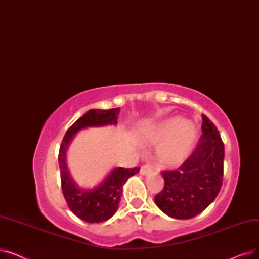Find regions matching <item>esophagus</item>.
<instances>
[{
  "mask_svg": "<svg viewBox=\"0 0 259 259\" xmlns=\"http://www.w3.org/2000/svg\"><path fill=\"white\" fill-rule=\"evenodd\" d=\"M152 171H153V169L150 165H145V166H142V168H141V174H143V175L150 174Z\"/></svg>",
  "mask_w": 259,
  "mask_h": 259,
  "instance_id": "esophagus-1",
  "label": "esophagus"
}]
</instances>
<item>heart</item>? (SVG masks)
<instances>
[{
    "label": "heart",
    "mask_w": 259,
    "mask_h": 259,
    "mask_svg": "<svg viewBox=\"0 0 259 259\" xmlns=\"http://www.w3.org/2000/svg\"><path fill=\"white\" fill-rule=\"evenodd\" d=\"M195 140V130L188 121L172 117L158 125L151 133L152 143H164L159 148V158L167 166L182 162Z\"/></svg>",
    "instance_id": "obj_1"
}]
</instances>
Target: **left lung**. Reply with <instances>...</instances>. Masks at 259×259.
Masks as SVG:
<instances>
[{
    "label": "left lung",
    "instance_id": "8db88e82",
    "mask_svg": "<svg viewBox=\"0 0 259 259\" xmlns=\"http://www.w3.org/2000/svg\"><path fill=\"white\" fill-rule=\"evenodd\" d=\"M201 116L202 134L194 151L178 170L162 172L165 186L154 197L157 207L173 219L189 220L201 213L223 185L225 146L216 126Z\"/></svg>",
    "mask_w": 259,
    "mask_h": 259
}]
</instances>
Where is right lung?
<instances>
[{
  "label": "right lung",
  "mask_w": 259,
  "mask_h": 259,
  "mask_svg": "<svg viewBox=\"0 0 259 259\" xmlns=\"http://www.w3.org/2000/svg\"><path fill=\"white\" fill-rule=\"evenodd\" d=\"M118 113L119 108L91 109L67 130L60 147L59 165L64 197L73 214L87 223H102L111 219L117 210L122 186L130 176L139 173L140 168H116L97 188L86 190L74 183L67 170L66 151L77 131L87 127L116 125Z\"/></svg>",
  "instance_id": "1"
}]
</instances>
